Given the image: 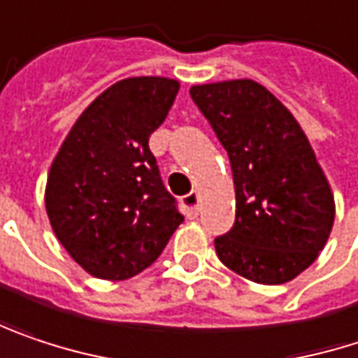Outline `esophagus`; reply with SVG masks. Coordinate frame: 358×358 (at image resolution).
<instances>
[{
    "label": "esophagus",
    "instance_id": "34e87169",
    "mask_svg": "<svg viewBox=\"0 0 358 358\" xmlns=\"http://www.w3.org/2000/svg\"><path fill=\"white\" fill-rule=\"evenodd\" d=\"M199 203H201L199 192H190V194H186V196L182 199V205H184L188 217H196V215H199Z\"/></svg>",
    "mask_w": 358,
    "mask_h": 358
}]
</instances>
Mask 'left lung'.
<instances>
[{
    "instance_id": "left-lung-1",
    "label": "left lung",
    "mask_w": 358,
    "mask_h": 358,
    "mask_svg": "<svg viewBox=\"0 0 358 358\" xmlns=\"http://www.w3.org/2000/svg\"><path fill=\"white\" fill-rule=\"evenodd\" d=\"M227 149L236 223L215 240L219 260L258 285H282L313 264L334 225V194L291 110L254 80L190 87Z\"/></svg>"
}]
</instances>
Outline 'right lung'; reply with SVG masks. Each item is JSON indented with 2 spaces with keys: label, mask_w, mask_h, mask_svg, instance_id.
<instances>
[{
  "label": "right lung",
  "mask_w": 358,
  "mask_h": 358,
  "mask_svg": "<svg viewBox=\"0 0 358 358\" xmlns=\"http://www.w3.org/2000/svg\"><path fill=\"white\" fill-rule=\"evenodd\" d=\"M178 80L143 76L106 87L73 122L50 164V227L87 275L127 280L151 266L182 223L164 188L151 133L166 120Z\"/></svg>",
  "instance_id": "obj_1"
}]
</instances>
